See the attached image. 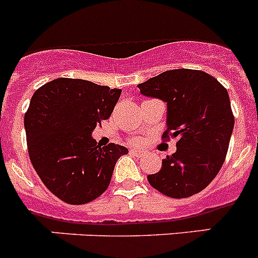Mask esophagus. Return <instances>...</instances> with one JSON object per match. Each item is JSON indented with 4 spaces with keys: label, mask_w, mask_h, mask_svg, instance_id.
<instances>
[{
    "label": "esophagus",
    "mask_w": 258,
    "mask_h": 258,
    "mask_svg": "<svg viewBox=\"0 0 258 258\" xmlns=\"http://www.w3.org/2000/svg\"><path fill=\"white\" fill-rule=\"evenodd\" d=\"M131 152L133 155H136V156H142V155H143V152L141 151V150H138V149H132Z\"/></svg>",
    "instance_id": "1"
}]
</instances>
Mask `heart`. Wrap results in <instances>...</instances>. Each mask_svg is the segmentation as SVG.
Instances as JSON below:
<instances>
[{
  "mask_svg": "<svg viewBox=\"0 0 258 258\" xmlns=\"http://www.w3.org/2000/svg\"><path fill=\"white\" fill-rule=\"evenodd\" d=\"M134 142H137V140H134Z\"/></svg>",
  "mask_w": 258,
  "mask_h": 258,
  "instance_id": "1",
  "label": "heart"
}]
</instances>
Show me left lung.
Listing matches in <instances>:
<instances>
[{"mask_svg": "<svg viewBox=\"0 0 258 258\" xmlns=\"http://www.w3.org/2000/svg\"><path fill=\"white\" fill-rule=\"evenodd\" d=\"M138 88L166 102L164 140L178 137L177 151L147 175L150 184L175 199L200 192L218 174L229 150L235 118L227 90L211 75L187 68L165 71Z\"/></svg>", "mask_w": 258, "mask_h": 258, "instance_id": "8db88e82", "label": "left lung"}]
</instances>
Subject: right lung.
I'll list each match as a JSON object with an SVG mask.
<instances>
[{"instance_id":"obj_1","label":"right lung","mask_w":258,"mask_h":258,"mask_svg":"<svg viewBox=\"0 0 258 258\" xmlns=\"http://www.w3.org/2000/svg\"><path fill=\"white\" fill-rule=\"evenodd\" d=\"M121 94L81 79L52 80L32 95L24 115L29 159L44 184L63 202L80 206L107 190L124 146H99L97 125L111 116Z\"/></svg>"}]
</instances>
